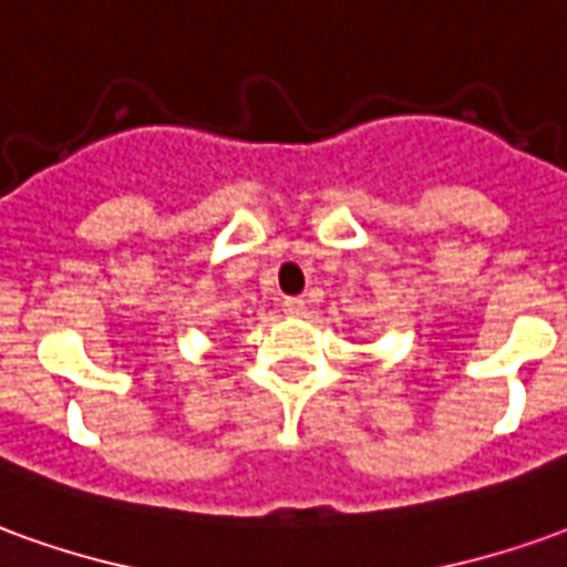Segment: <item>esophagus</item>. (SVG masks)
<instances>
[{
	"instance_id": "obj_1",
	"label": "esophagus",
	"mask_w": 567,
	"mask_h": 567,
	"mask_svg": "<svg viewBox=\"0 0 567 567\" xmlns=\"http://www.w3.org/2000/svg\"><path fill=\"white\" fill-rule=\"evenodd\" d=\"M282 312L285 316H291V319H300V316H307V300H300V297H285Z\"/></svg>"
}]
</instances>
